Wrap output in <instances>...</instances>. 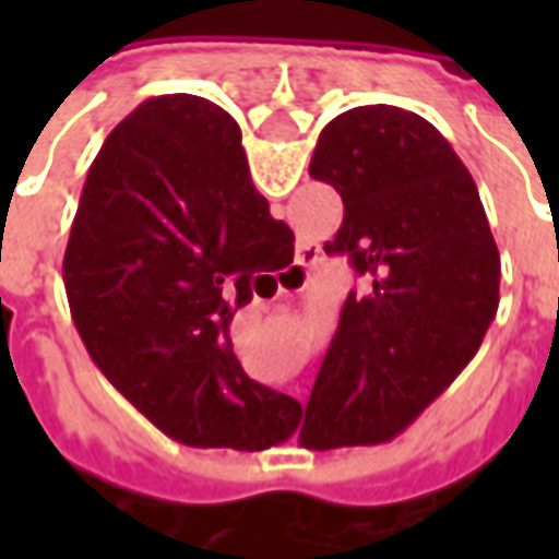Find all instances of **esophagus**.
Segmentation results:
<instances>
[{
	"label": "esophagus",
	"mask_w": 559,
	"mask_h": 559,
	"mask_svg": "<svg viewBox=\"0 0 559 559\" xmlns=\"http://www.w3.org/2000/svg\"><path fill=\"white\" fill-rule=\"evenodd\" d=\"M320 266V248H317L314 242H302L299 245V254H296V263H293V269L287 272V278H293V275H311L314 269Z\"/></svg>",
	"instance_id": "1"
}]
</instances>
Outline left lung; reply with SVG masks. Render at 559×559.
<instances>
[{"label": "left lung", "mask_w": 559, "mask_h": 559, "mask_svg": "<svg viewBox=\"0 0 559 559\" xmlns=\"http://www.w3.org/2000/svg\"><path fill=\"white\" fill-rule=\"evenodd\" d=\"M308 173L344 200L326 254L365 278L305 404L311 449L399 437L476 356L500 302V251L479 188L421 116L368 104L335 116Z\"/></svg>", "instance_id": "1"}]
</instances>
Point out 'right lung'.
<instances>
[{
    "instance_id": "add662e5",
    "label": "right lung",
    "mask_w": 559,
    "mask_h": 559,
    "mask_svg": "<svg viewBox=\"0 0 559 559\" xmlns=\"http://www.w3.org/2000/svg\"><path fill=\"white\" fill-rule=\"evenodd\" d=\"M272 224L236 119L197 95L140 104L86 173L62 263L74 326L179 443L260 452L299 425V401L251 380L230 344L233 314L269 275Z\"/></svg>"
}]
</instances>
